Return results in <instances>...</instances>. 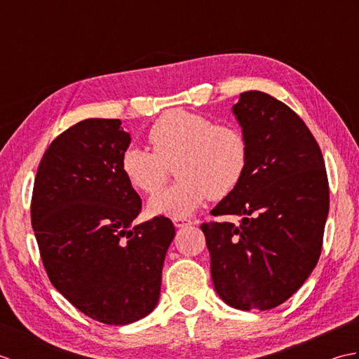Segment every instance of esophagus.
Returning a JSON list of instances; mask_svg holds the SVG:
<instances>
[{"label": "esophagus", "mask_w": 359, "mask_h": 359, "mask_svg": "<svg viewBox=\"0 0 359 359\" xmlns=\"http://www.w3.org/2000/svg\"><path fill=\"white\" fill-rule=\"evenodd\" d=\"M172 224L177 226V228H184V226H188V225H191L193 222L189 219H185V217H174L172 219Z\"/></svg>", "instance_id": "34e87169"}]
</instances>
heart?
<instances>
[{"label":"heart","instance_id":"heart-1","mask_svg":"<svg viewBox=\"0 0 359 359\" xmlns=\"http://www.w3.org/2000/svg\"><path fill=\"white\" fill-rule=\"evenodd\" d=\"M152 151L133 147L121 156V172L137 191L157 193L174 166L179 182L156 194L151 215L189 216L211 197L224 199L245 174L248 144L239 128L215 125L199 114L172 109L148 129Z\"/></svg>","mask_w":359,"mask_h":359}]
</instances>
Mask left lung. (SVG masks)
<instances>
[{"label": "left lung", "mask_w": 359, "mask_h": 359, "mask_svg": "<svg viewBox=\"0 0 359 359\" xmlns=\"http://www.w3.org/2000/svg\"><path fill=\"white\" fill-rule=\"evenodd\" d=\"M233 114L248 144L245 174L201 225L217 294L239 310H270L296 293L318 264L329 180L313 134L287 104L247 90Z\"/></svg>", "instance_id": "left-lung-1"}]
</instances>
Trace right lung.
<instances>
[{
    "label": "right lung",
    "mask_w": 359,
    "mask_h": 359,
    "mask_svg": "<svg viewBox=\"0 0 359 359\" xmlns=\"http://www.w3.org/2000/svg\"><path fill=\"white\" fill-rule=\"evenodd\" d=\"M129 143L118 118L79 121L46 149L30 203L52 285L81 313L109 325L154 310L175 236L163 216L131 228L142 199L121 172Z\"/></svg>",
    "instance_id": "obj_1"
}]
</instances>
